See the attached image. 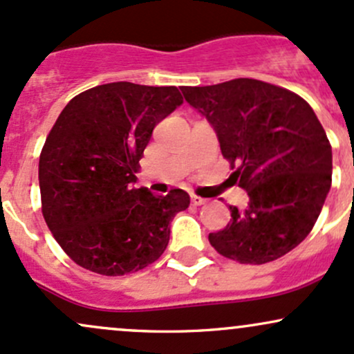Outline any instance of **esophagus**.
Segmentation results:
<instances>
[{
    "instance_id": "34e87169",
    "label": "esophagus",
    "mask_w": 354,
    "mask_h": 354,
    "mask_svg": "<svg viewBox=\"0 0 354 354\" xmlns=\"http://www.w3.org/2000/svg\"><path fill=\"white\" fill-rule=\"evenodd\" d=\"M190 201H192L194 205H204L205 202H207V201H205V198H202V197H198V196H192V197H190Z\"/></svg>"
}]
</instances>
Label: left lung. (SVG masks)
Returning a JSON list of instances; mask_svg holds the SVG:
<instances>
[{
    "label": "left lung",
    "instance_id": "1",
    "mask_svg": "<svg viewBox=\"0 0 354 354\" xmlns=\"http://www.w3.org/2000/svg\"><path fill=\"white\" fill-rule=\"evenodd\" d=\"M184 98L216 130L232 176L248 192L209 242L241 264H266L306 239L331 189L333 153L299 95L252 78L184 86Z\"/></svg>",
    "mask_w": 354,
    "mask_h": 354
}]
</instances>
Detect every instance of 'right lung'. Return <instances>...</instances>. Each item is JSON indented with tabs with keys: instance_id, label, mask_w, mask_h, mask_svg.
<instances>
[{
	"instance_id": "add662e5",
	"label": "right lung",
	"mask_w": 354,
	"mask_h": 354,
	"mask_svg": "<svg viewBox=\"0 0 354 354\" xmlns=\"http://www.w3.org/2000/svg\"><path fill=\"white\" fill-rule=\"evenodd\" d=\"M182 102L176 86L115 82L77 95L59 113L39 156L41 212L78 266L124 276L164 254L189 194L153 196L133 184L153 129Z\"/></svg>"
}]
</instances>
